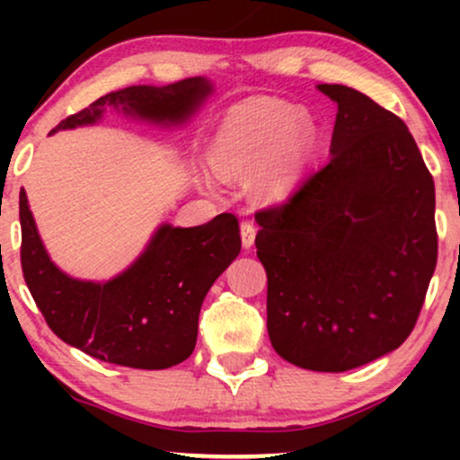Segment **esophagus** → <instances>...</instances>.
Returning <instances> with one entry per match:
<instances>
[{"label":"esophagus","mask_w":460,"mask_h":460,"mask_svg":"<svg viewBox=\"0 0 460 460\" xmlns=\"http://www.w3.org/2000/svg\"><path fill=\"white\" fill-rule=\"evenodd\" d=\"M240 235H242V246L251 248L255 244V235H257L255 225H252L251 220H244V223L240 225Z\"/></svg>","instance_id":"obj_1"}]
</instances>
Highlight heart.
Listing matches in <instances>:
<instances>
[{"mask_svg": "<svg viewBox=\"0 0 460 460\" xmlns=\"http://www.w3.org/2000/svg\"><path fill=\"white\" fill-rule=\"evenodd\" d=\"M318 131L307 114L277 99L237 105L216 131L209 162L223 179L252 177L263 200H283L294 192L314 157Z\"/></svg>", "mask_w": 460, "mask_h": 460, "instance_id": "obj_1", "label": "heart"}]
</instances>
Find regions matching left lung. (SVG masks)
I'll list each match as a JSON object with an SVG mask.
<instances>
[{"label":"left lung","instance_id":"obj_1","mask_svg":"<svg viewBox=\"0 0 460 460\" xmlns=\"http://www.w3.org/2000/svg\"><path fill=\"white\" fill-rule=\"evenodd\" d=\"M331 160L255 216L268 335L285 361L346 372L413 331L437 266L435 181L398 116L341 84Z\"/></svg>","mask_w":460,"mask_h":460}]
</instances>
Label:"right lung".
<instances>
[{"label": "right lung", "instance_id": "right-lung-1", "mask_svg": "<svg viewBox=\"0 0 460 460\" xmlns=\"http://www.w3.org/2000/svg\"><path fill=\"white\" fill-rule=\"evenodd\" d=\"M212 93L208 77H188L168 86H129L68 116L51 134L99 123L105 110L179 128ZM19 220L21 268L49 329L86 355L136 369H166L192 355L200 305L242 248L234 214H218L186 229L162 223L128 270L108 281H84L51 261L23 188Z\"/></svg>", "mask_w": 460, "mask_h": 460}]
</instances>
